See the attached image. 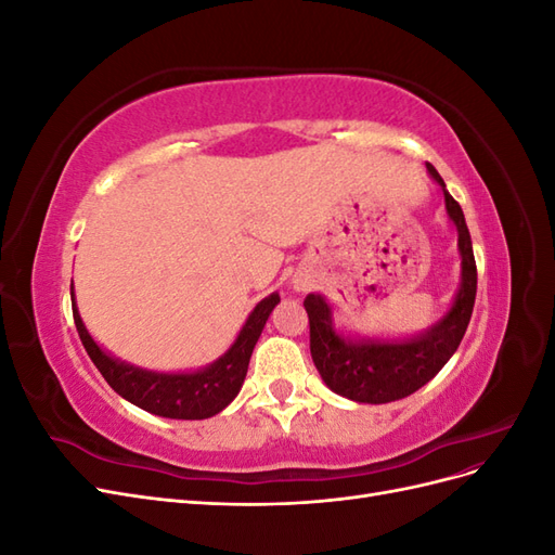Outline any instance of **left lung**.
<instances>
[{
	"instance_id": "left-lung-1",
	"label": "left lung",
	"mask_w": 555,
	"mask_h": 555,
	"mask_svg": "<svg viewBox=\"0 0 555 555\" xmlns=\"http://www.w3.org/2000/svg\"><path fill=\"white\" fill-rule=\"evenodd\" d=\"M428 173L440 182L447 212L459 229V249L463 257V282L453 308L442 322L422 338L408 343H347L331 326V308L322 296L308 294L304 306L310 322V354L319 375L331 391L357 402H391L422 389L442 371V365L459 349L469 324L477 296V263L473 238L465 224L459 201L447 192V184L426 164Z\"/></svg>"
}]
</instances>
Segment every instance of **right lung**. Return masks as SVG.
I'll return each instance as SVG.
<instances>
[{
	"mask_svg": "<svg viewBox=\"0 0 555 555\" xmlns=\"http://www.w3.org/2000/svg\"><path fill=\"white\" fill-rule=\"evenodd\" d=\"M280 304V296L273 294L263 298L245 322L238 340L227 354L215 361L206 371L190 373V375H157L145 373L133 365H125L120 361L104 354L96 343L90 338V333L82 326L78 314L76 300H72L74 322L80 335V343L86 347L96 371L104 375L115 393H120L133 405H139L145 412H153L166 418H208L217 412H222L229 402L238 396L243 379L247 375V365L251 349H255L259 335L266 326L268 314Z\"/></svg>",
	"mask_w": 555,
	"mask_h": 555,
	"instance_id": "right-lung-1",
	"label": "right lung"
}]
</instances>
